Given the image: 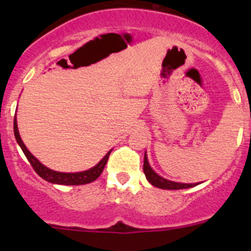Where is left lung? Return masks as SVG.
I'll use <instances>...</instances> for the list:
<instances>
[{
  "label": "left lung",
  "mask_w": 251,
  "mask_h": 251,
  "mask_svg": "<svg viewBox=\"0 0 251 251\" xmlns=\"http://www.w3.org/2000/svg\"><path fill=\"white\" fill-rule=\"evenodd\" d=\"M143 171H144V175H146L147 179L149 181V183H151L154 187H158V188H161V189H173L174 191V189L191 188V187H194L198 184V183H179V182L169 181V179L159 176L155 171H153V169L151 168V165H149L148 158H147L146 153H144Z\"/></svg>",
  "instance_id": "left-lung-1"
}]
</instances>
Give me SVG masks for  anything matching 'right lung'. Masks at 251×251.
Returning a JSON list of instances; mask_svg holds the SVG:
<instances>
[{
    "label": "right lung",
    "mask_w": 251,
    "mask_h": 251,
    "mask_svg": "<svg viewBox=\"0 0 251 251\" xmlns=\"http://www.w3.org/2000/svg\"><path fill=\"white\" fill-rule=\"evenodd\" d=\"M14 136H16V140L18 142V144L20 146L22 151H24L25 156L29 160V163L31 164L32 169L35 170V173L39 175L40 177L45 179V181L50 182V183H55V184H65V186H78V184H86V183H91L95 179H97L98 177L100 176L102 174L103 169H104L105 164H107L108 159H109L110 151H108L105 154L104 158L100 161L96 166L91 168L90 170L86 171H81V173H58V171H53L50 169L46 168L44 164L40 163L29 151L25 147V144L23 143L22 138H20L19 131H18V125H17V118L14 116Z\"/></svg>",
    "instance_id": "right-lung-1"
}]
</instances>
